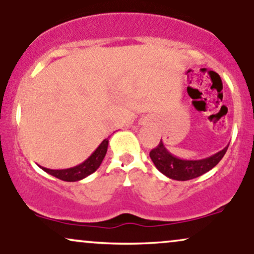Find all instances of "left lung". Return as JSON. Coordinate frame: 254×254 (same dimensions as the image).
Instances as JSON below:
<instances>
[{"instance_id": "1", "label": "left lung", "mask_w": 254, "mask_h": 254, "mask_svg": "<svg viewBox=\"0 0 254 254\" xmlns=\"http://www.w3.org/2000/svg\"><path fill=\"white\" fill-rule=\"evenodd\" d=\"M228 145L218 153L205 157V159L184 160L171 154L165 147L164 142L160 141L159 145L150 151L149 156L157 170L162 174H165L166 177H168L170 179L185 182V180L200 177L202 174L212 170L224 156L227 149H228Z\"/></svg>"}]
</instances>
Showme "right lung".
Wrapping results in <instances>:
<instances>
[{"label":"right lung","mask_w":254,"mask_h":254,"mask_svg":"<svg viewBox=\"0 0 254 254\" xmlns=\"http://www.w3.org/2000/svg\"><path fill=\"white\" fill-rule=\"evenodd\" d=\"M107 147H109V138H105L88 159L84 160L82 164L75 166V167L65 168V170H50V168L42 167V166H39V167L46 173L51 174V176L61 180H64V182H78V180L90 176L98 170L105 155H106Z\"/></svg>","instance_id":"obj_1"}]
</instances>
